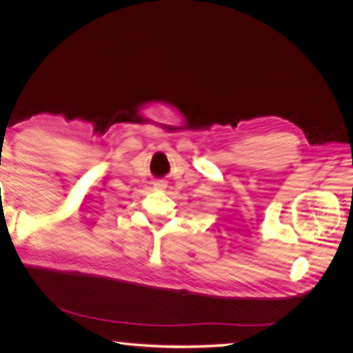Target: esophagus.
Segmentation results:
<instances>
[{"label": "esophagus", "mask_w": 353, "mask_h": 353, "mask_svg": "<svg viewBox=\"0 0 353 353\" xmlns=\"http://www.w3.org/2000/svg\"><path fill=\"white\" fill-rule=\"evenodd\" d=\"M154 187L159 188V190H165L168 187V184H166V181L159 179V181H156V183H154Z\"/></svg>", "instance_id": "obj_1"}]
</instances>
